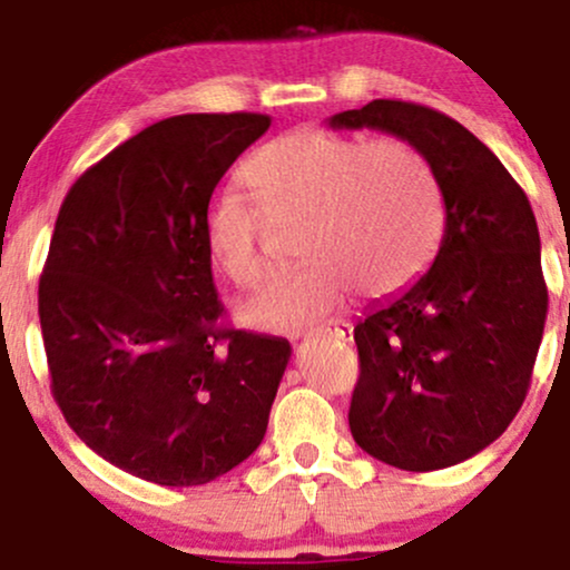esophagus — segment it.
<instances>
[{
    "mask_svg": "<svg viewBox=\"0 0 570 570\" xmlns=\"http://www.w3.org/2000/svg\"><path fill=\"white\" fill-rule=\"evenodd\" d=\"M311 337H337V340H343V343H351L353 326L348 322H340V318H337V322L316 326V330L311 332Z\"/></svg>",
    "mask_w": 570,
    "mask_h": 570,
    "instance_id": "esophagus-1",
    "label": "esophagus"
}]
</instances>
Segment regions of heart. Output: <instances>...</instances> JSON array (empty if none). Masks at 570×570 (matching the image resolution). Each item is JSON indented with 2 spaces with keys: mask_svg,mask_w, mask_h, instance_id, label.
Segmentation results:
<instances>
[{
  "mask_svg": "<svg viewBox=\"0 0 570 570\" xmlns=\"http://www.w3.org/2000/svg\"><path fill=\"white\" fill-rule=\"evenodd\" d=\"M240 179L261 203L222 189L203 212L208 257L233 284L265 273V215L299 219L297 254L240 305L254 330L307 332L343 303L351 286L389 297L423 276L442 238V195L426 155L410 141L299 128L259 147Z\"/></svg>",
  "mask_w": 570,
  "mask_h": 570,
  "instance_id": "obj_1",
  "label": "heart"
}]
</instances>
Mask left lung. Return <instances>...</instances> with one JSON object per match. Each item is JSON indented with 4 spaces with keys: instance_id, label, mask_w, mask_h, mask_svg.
<instances>
[{
    "instance_id": "left-lung-1",
    "label": "left lung",
    "mask_w": 570,
    "mask_h": 570,
    "mask_svg": "<svg viewBox=\"0 0 570 570\" xmlns=\"http://www.w3.org/2000/svg\"><path fill=\"white\" fill-rule=\"evenodd\" d=\"M330 126L410 141L444 200L426 276L353 330L351 434L404 472L455 466L499 440L531 385L549 303L533 208L485 144L436 109L375 98Z\"/></svg>"
}]
</instances>
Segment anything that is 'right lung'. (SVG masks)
I'll list each match as a JSON object with an SVG mask.
<instances>
[{
	"label": "right lung",
	"mask_w": 570,
	"mask_h": 570,
	"mask_svg": "<svg viewBox=\"0 0 570 570\" xmlns=\"http://www.w3.org/2000/svg\"><path fill=\"white\" fill-rule=\"evenodd\" d=\"M271 117L176 115L90 166L39 278L50 389L75 434L155 485H206L263 442L284 337L222 326L203 212Z\"/></svg>",
	"instance_id": "add662e5"
}]
</instances>
